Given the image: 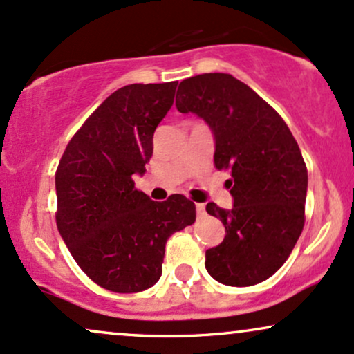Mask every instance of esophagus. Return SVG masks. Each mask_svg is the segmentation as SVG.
Returning a JSON list of instances; mask_svg holds the SVG:
<instances>
[{
	"mask_svg": "<svg viewBox=\"0 0 354 354\" xmlns=\"http://www.w3.org/2000/svg\"><path fill=\"white\" fill-rule=\"evenodd\" d=\"M196 214L200 218H203L206 214V209H205V205L203 203H196Z\"/></svg>",
	"mask_w": 354,
	"mask_h": 354,
	"instance_id": "esophagus-1",
	"label": "esophagus"
}]
</instances>
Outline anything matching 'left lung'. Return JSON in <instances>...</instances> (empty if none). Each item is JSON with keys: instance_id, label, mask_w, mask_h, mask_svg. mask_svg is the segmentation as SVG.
Returning <instances> with one entry per match:
<instances>
[{"instance_id": "8db88e82", "label": "left lung", "mask_w": 354, "mask_h": 354, "mask_svg": "<svg viewBox=\"0 0 354 354\" xmlns=\"http://www.w3.org/2000/svg\"><path fill=\"white\" fill-rule=\"evenodd\" d=\"M176 108L209 126L214 166L231 171L233 208L206 205L226 233L206 251V270L228 286L265 281L286 261L304 226L308 171L298 143L265 100L226 73L183 80Z\"/></svg>"}]
</instances>
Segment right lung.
<instances>
[{
    "label": "right lung",
    "mask_w": 354,
    "mask_h": 354,
    "mask_svg": "<svg viewBox=\"0 0 354 354\" xmlns=\"http://www.w3.org/2000/svg\"><path fill=\"white\" fill-rule=\"evenodd\" d=\"M178 81L128 84L84 121L56 169V225L81 270L101 288L138 293L158 283L165 246L193 225L183 194L153 201L135 188L153 154L156 126L173 106Z\"/></svg>",
    "instance_id": "add662e5"
}]
</instances>
